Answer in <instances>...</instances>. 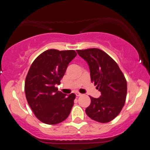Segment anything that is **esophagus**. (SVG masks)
Segmentation results:
<instances>
[{"label":"esophagus","instance_id":"obj_1","mask_svg":"<svg viewBox=\"0 0 150 150\" xmlns=\"http://www.w3.org/2000/svg\"><path fill=\"white\" fill-rule=\"evenodd\" d=\"M75 95L77 96H81V94L79 93V92H75Z\"/></svg>","mask_w":150,"mask_h":150}]
</instances>
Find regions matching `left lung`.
<instances>
[{
  "mask_svg": "<svg viewBox=\"0 0 150 150\" xmlns=\"http://www.w3.org/2000/svg\"><path fill=\"white\" fill-rule=\"evenodd\" d=\"M87 62L91 81L101 95L90 96L91 103L86 113L91 119L101 123L111 121L119 115L125 104L127 83L118 65L108 54L97 48L77 50Z\"/></svg>",
  "mask_w": 150,
  "mask_h": 150,
  "instance_id": "obj_1",
  "label": "left lung"
}]
</instances>
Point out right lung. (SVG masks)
Listing matches in <instances>:
<instances>
[{
  "label": "right lung",
  "instance_id": "right-lung-1",
  "mask_svg": "<svg viewBox=\"0 0 150 150\" xmlns=\"http://www.w3.org/2000/svg\"><path fill=\"white\" fill-rule=\"evenodd\" d=\"M77 56L74 50H46L34 60L25 81L29 106L40 121L56 124L65 120L74 104L75 94L58 91L69 63Z\"/></svg>",
  "mask_w": 150,
  "mask_h": 150
}]
</instances>
